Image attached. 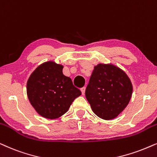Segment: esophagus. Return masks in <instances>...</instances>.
Wrapping results in <instances>:
<instances>
[{
  "mask_svg": "<svg viewBox=\"0 0 157 157\" xmlns=\"http://www.w3.org/2000/svg\"><path fill=\"white\" fill-rule=\"evenodd\" d=\"M81 93H82L83 95L85 94V91H86V88L85 87H83V88L81 89Z\"/></svg>",
  "mask_w": 157,
  "mask_h": 157,
  "instance_id": "34e87169",
  "label": "esophagus"
}]
</instances>
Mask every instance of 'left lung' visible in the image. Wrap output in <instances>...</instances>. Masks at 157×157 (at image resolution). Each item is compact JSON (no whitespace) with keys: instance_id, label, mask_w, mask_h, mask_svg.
Returning <instances> with one entry per match:
<instances>
[{"instance_id":"1","label":"left lung","mask_w":157,"mask_h":157,"mask_svg":"<svg viewBox=\"0 0 157 157\" xmlns=\"http://www.w3.org/2000/svg\"><path fill=\"white\" fill-rule=\"evenodd\" d=\"M132 92L133 85L125 71L112 63H99L94 68L85 94L94 113L109 121L125 109Z\"/></svg>"}]
</instances>
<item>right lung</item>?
I'll return each mask as SVG.
<instances>
[{
  "mask_svg": "<svg viewBox=\"0 0 157 157\" xmlns=\"http://www.w3.org/2000/svg\"><path fill=\"white\" fill-rule=\"evenodd\" d=\"M63 66L54 61L40 65L30 75L26 83L28 99L36 113L48 119L64 115L81 91L72 80L63 74Z\"/></svg>",
  "mask_w": 157,
  "mask_h": 157,
  "instance_id": "obj_1",
  "label": "right lung"
}]
</instances>
